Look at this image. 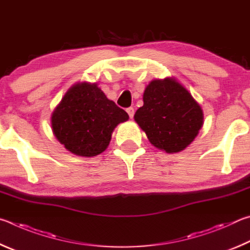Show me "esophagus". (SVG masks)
Segmentation results:
<instances>
[{
    "label": "esophagus",
    "instance_id": "34e87169",
    "mask_svg": "<svg viewBox=\"0 0 250 250\" xmlns=\"http://www.w3.org/2000/svg\"><path fill=\"white\" fill-rule=\"evenodd\" d=\"M126 112L128 113V115H129V117H130V118H133V116H134V113H135V111H134V108H133V107H128V108H126Z\"/></svg>",
    "mask_w": 250,
    "mask_h": 250
}]
</instances>
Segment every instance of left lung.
<instances>
[{
	"label": "left lung",
	"mask_w": 250,
	"mask_h": 250,
	"mask_svg": "<svg viewBox=\"0 0 250 250\" xmlns=\"http://www.w3.org/2000/svg\"><path fill=\"white\" fill-rule=\"evenodd\" d=\"M143 101L134 120L160 150L174 154L186 149L202 128V107L172 77L150 81Z\"/></svg>",
	"instance_id": "left-lung-1"
}]
</instances>
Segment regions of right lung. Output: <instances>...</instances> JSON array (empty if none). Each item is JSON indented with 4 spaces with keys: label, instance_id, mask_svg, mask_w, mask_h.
Listing matches in <instances>:
<instances>
[{
    "label": "right lung",
    "instance_id": "1",
    "mask_svg": "<svg viewBox=\"0 0 250 250\" xmlns=\"http://www.w3.org/2000/svg\"><path fill=\"white\" fill-rule=\"evenodd\" d=\"M128 118L98 83L78 82L65 92L50 121L52 133L65 149L77 156L94 157L106 149L114 128Z\"/></svg>",
    "mask_w": 250,
    "mask_h": 250
}]
</instances>
